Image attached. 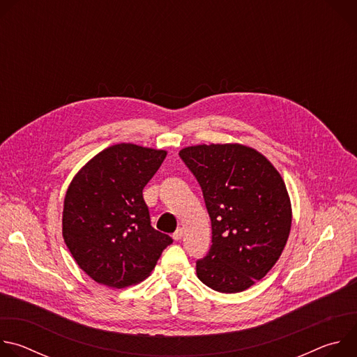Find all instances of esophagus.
<instances>
[{
    "instance_id": "1",
    "label": "esophagus",
    "mask_w": 357,
    "mask_h": 357,
    "mask_svg": "<svg viewBox=\"0 0 357 357\" xmlns=\"http://www.w3.org/2000/svg\"><path fill=\"white\" fill-rule=\"evenodd\" d=\"M182 236H183V229H181V227H179L174 234H172L174 240H176V241H178V240H181V238H182Z\"/></svg>"
}]
</instances>
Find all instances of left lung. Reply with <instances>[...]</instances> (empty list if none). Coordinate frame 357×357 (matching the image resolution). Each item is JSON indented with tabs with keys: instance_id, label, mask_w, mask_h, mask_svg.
<instances>
[{
	"instance_id": "left-lung-1",
	"label": "left lung",
	"mask_w": 357,
	"mask_h": 357,
	"mask_svg": "<svg viewBox=\"0 0 357 357\" xmlns=\"http://www.w3.org/2000/svg\"><path fill=\"white\" fill-rule=\"evenodd\" d=\"M179 157L212 220V245L196 261L197 278L219 292H241L273 268L287 244L292 212L285 183L264 155L241 144L188 146Z\"/></svg>"
}]
</instances>
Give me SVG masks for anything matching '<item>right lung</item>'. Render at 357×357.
I'll return each instance as SVG.
<instances>
[{"mask_svg": "<svg viewBox=\"0 0 357 357\" xmlns=\"http://www.w3.org/2000/svg\"><path fill=\"white\" fill-rule=\"evenodd\" d=\"M167 151L117 144L91 158L65 196L62 233L77 266L96 282L124 288L145 280L172 243L151 226L142 189Z\"/></svg>", "mask_w": 357, "mask_h": 357, "instance_id": "right-lung-1", "label": "right lung"}]
</instances>
